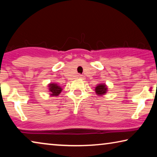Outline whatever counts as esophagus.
Instances as JSON below:
<instances>
[{
  "instance_id": "obj_1",
  "label": "esophagus",
  "mask_w": 157,
  "mask_h": 157,
  "mask_svg": "<svg viewBox=\"0 0 157 157\" xmlns=\"http://www.w3.org/2000/svg\"><path fill=\"white\" fill-rule=\"evenodd\" d=\"M78 77L79 78H83V76H82V75H78Z\"/></svg>"
}]
</instances>
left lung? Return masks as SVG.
I'll return each mask as SVG.
<instances>
[{"label":"left lung","instance_id":"1","mask_svg":"<svg viewBox=\"0 0 157 157\" xmlns=\"http://www.w3.org/2000/svg\"><path fill=\"white\" fill-rule=\"evenodd\" d=\"M107 87L105 84H99L95 88V92L99 95H103L107 93Z\"/></svg>","mask_w":157,"mask_h":157}]
</instances>
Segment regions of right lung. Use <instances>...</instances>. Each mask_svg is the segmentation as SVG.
<instances>
[{"instance_id": "1", "label": "right lung", "mask_w": 157, "mask_h": 157, "mask_svg": "<svg viewBox=\"0 0 157 157\" xmlns=\"http://www.w3.org/2000/svg\"><path fill=\"white\" fill-rule=\"evenodd\" d=\"M62 89L61 88V87L59 86L57 84H49V90L50 92V95L52 96H58V95H59V93L62 92Z\"/></svg>"}]
</instances>
